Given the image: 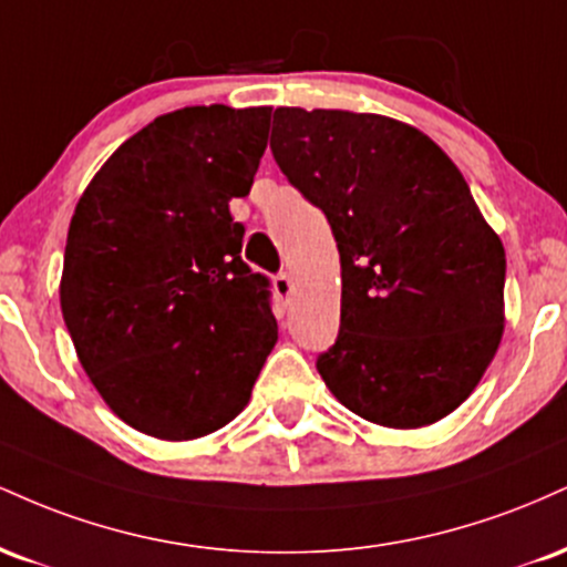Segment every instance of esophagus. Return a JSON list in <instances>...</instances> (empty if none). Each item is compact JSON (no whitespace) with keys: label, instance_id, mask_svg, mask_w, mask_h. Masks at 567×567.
I'll return each instance as SVG.
<instances>
[{"label":"esophagus","instance_id":"obj_1","mask_svg":"<svg viewBox=\"0 0 567 567\" xmlns=\"http://www.w3.org/2000/svg\"><path fill=\"white\" fill-rule=\"evenodd\" d=\"M275 292L282 301H288L290 292H292V277L288 275V271H279V275L275 277Z\"/></svg>","mask_w":567,"mask_h":567}]
</instances>
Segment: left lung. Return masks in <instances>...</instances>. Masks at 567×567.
I'll list each match as a JSON object with an SVG mask.
<instances>
[{
    "label": "left lung",
    "mask_w": 567,
    "mask_h": 567,
    "mask_svg": "<svg viewBox=\"0 0 567 567\" xmlns=\"http://www.w3.org/2000/svg\"><path fill=\"white\" fill-rule=\"evenodd\" d=\"M271 154L341 256V330L317 357L322 381L373 424L445 419L504 333V245L464 175L421 130L338 109H277Z\"/></svg>",
    "instance_id": "obj_1"
}]
</instances>
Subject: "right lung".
Returning a JSON list of instances; mask_svg holds the SVG:
<instances>
[{
  "label": "right lung",
  "mask_w": 567,
  "mask_h": 567,
  "mask_svg": "<svg viewBox=\"0 0 567 567\" xmlns=\"http://www.w3.org/2000/svg\"><path fill=\"white\" fill-rule=\"evenodd\" d=\"M271 109L186 106L127 138L76 202L61 277L84 373L125 424L197 440L243 413L277 343L269 279L243 261L231 197Z\"/></svg>",
  "instance_id": "right-lung-1"
}]
</instances>
